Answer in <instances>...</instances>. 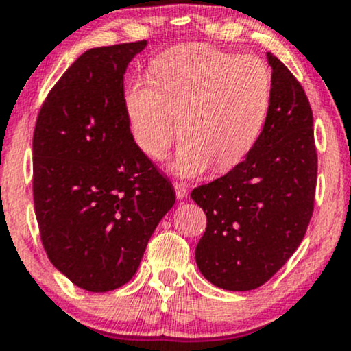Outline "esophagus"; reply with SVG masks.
Masks as SVG:
<instances>
[{"instance_id": "esophagus-1", "label": "esophagus", "mask_w": 351, "mask_h": 351, "mask_svg": "<svg viewBox=\"0 0 351 351\" xmlns=\"http://www.w3.org/2000/svg\"><path fill=\"white\" fill-rule=\"evenodd\" d=\"M175 193H176V198L178 199H184L188 196V189L186 184L183 183H175Z\"/></svg>"}]
</instances>
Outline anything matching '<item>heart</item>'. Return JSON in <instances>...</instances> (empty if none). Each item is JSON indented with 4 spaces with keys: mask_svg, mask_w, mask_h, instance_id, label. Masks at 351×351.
Returning <instances> with one entry per match:
<instances>
[{
    "mask_svg": "<svg viewBox=\"0 0 351 351\" xmlns=\"http://www.w3.org/2000/svg\"><path fill=\"white\" fill-rule=\"evenodd\" d=\"M272 102V71L257 56L209 46L176 47L152 66V80L138 79L123 94L128 130L153 162L184 136L173 171L196 176L215 165H239L263 135Z\"/></svg>",
    "mask_w": 351,
    "mask_h": 351,
    "instance_id": "heart-1",
    "label": "heart"
}]
</instances>
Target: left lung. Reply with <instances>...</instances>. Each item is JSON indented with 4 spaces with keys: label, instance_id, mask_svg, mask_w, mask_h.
Wrapping results in <instances>:
<instances>
[{
    "label": "left lung",
    "instance_id": "obj_1",
    "mask_svg": "<svg viewBox=\"0 0 351 351\" xmlns=\"http://www.w3.org/2000/svg\"><path fill=\"white\" fill-rule=\"evenodd\" d=\"M272 102L263 135L231 171L191 191L206 215L196 245L201 274L226 291L265 284L295 252L313 213L317 148L300 82L276 56Z\"/></svg>",
    "mask_w": 351,
    "mask_h": 351
}]
</instances>
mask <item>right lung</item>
<instances>
[{"label": "right lung", "mask_w": 351, "mask_h": 351, "mask_svg": "<svg viewBox=\"0 0 351 351\" xmlns=\"http://www.w3.org/2000/svg\"><path fill=\"white\" fill-rule=\"evenodd\" d=\"M147 41L94 47L44 100L33 136V196L47 257L88 292L122 287L175 204V189L136 148L123 74Z\"/></svg>", "instance_id": "add662e5"}]
</instances>
